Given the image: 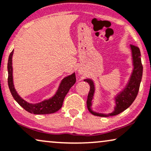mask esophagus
<instances>
[{
  "mask_svg": "<svg viewBox=\"0 0 151 151\" xmlns=\"http://www.w3.org/2000/svg\"><path fill=\"white\" fill-rule=\"evenodd\" d=\"M79 73H81V71H80V70H79Z\"/></svg>",
  "mask_w": 151,
  "mask_h": 151,
  "instance_id": "34e87169",
  "label": "esophagus"
}]
</instances>
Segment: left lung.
Masks as SVG:
<instances>
[{
    "mask_svg": "<svg viewBox=\"0 0 151 151\" xmlns=\"http://www.w3.org/2000/svg\"><path fill=\"white\" fill-rule=\"evenodd\" d=\"M130 47L132 49V58H133L134 70L127 86L115 98L116 107L115 108V110L112 113H98L91 110V101L93 99L95 88H94L93 82L91 79H84V81L88 82V84L90 85V91L86 101L87 108L91 113L93 114V115L99 116V117H110V116L117 115L126 110L127 108H128L137 98L138 93H139L140 83H141V79H142L143 65L141 63V52H140L139 47L134 46V45H131Z\"/></svg>",
    "mask_w": 151,
    "mask_h": 151,
    "instance_id": "8db88e82",
    "label": "left lung"
}]
</instances>
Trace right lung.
<instances>
[{
	"label": "right lung",
	"instance_id": "add662e5",
	"mask_svg": "<svg viewBox=\"0 0 151 151\" xmlns=\"http://www.w3.org/2000/svg\"><path fill=\"white\" fill-rule=\"evenodd\" d=\"M13 51L10 52L8 58V86L11 92L12 96L14 99L18 103L20 106L30 113L35 114V115H46V114H51L57 112L63 106V101L65 96L68 93L69 90L76 82L75 74L73 73L72 75L65 77L60 85L57 93L52 98L46 101H43L39 103L36 104H31L26 102L24 100L18 95L16 92L13 85L12 81V58L13 55Z\"/></svg>",
	"mask_w": 151,
	"mask_h": 151
}]
</instances>
